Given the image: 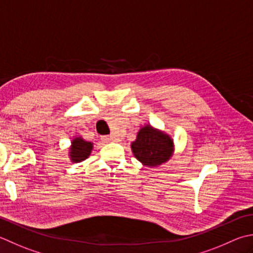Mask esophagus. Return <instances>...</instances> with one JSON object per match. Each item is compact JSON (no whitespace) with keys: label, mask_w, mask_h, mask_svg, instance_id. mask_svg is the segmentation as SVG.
<instances>
[{"label":"esophagus","mask_w":253,"mask_h":253,"mask_svg":"<svg viewBox=\"0 0 253 253\" xmlns=\"http://www.w3.org/2000/svg\"><path fill=\"white\" fill-rule=\"evenodd\" d=\"M113 139H114L113 136H102L101 137V140L104 142H110V141H113Z\"/></svg>","instance_id":"esophagus-1"}]
</instances>
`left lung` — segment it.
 <instances>
[{
  "instance_id": "8db88e82",
  "label": "left lung",
  "mask_w": 253,
  "mask_h": 253,
  "mask_svg": "<svg viewBox=\"0 0 253 253\" xmlns=\"http://www.w3.org/2000/svg\"><path fill=\"white\" fill-rule=\"evenodd\" d=\"M131 151L142 166L156 168L169 161L174 153V142L170 135L146 124L138 130L130 143Z\"/></svg>"
}]
</instances>
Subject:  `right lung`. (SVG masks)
<instances>
[{"label": "right lung", "mask_w": 253, "mask_h": 253, "mask_svg": "<svg viewBox=\"0 0 253 253\" xmlns=\"http://www.w3.org/2000/svg\"><path fill=\"white\" fill-rule=\"evenodd\" d=\"M93 150V142L84 140L81 136H74L69 147V158L72 163L82 162L90 157Z\"/></svg>", "instance_id": "obj_1"}]
</instances>
